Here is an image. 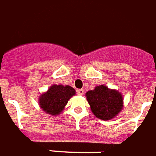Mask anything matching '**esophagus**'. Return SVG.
<instances>
[{
    "label": "esophagus",
    "mask_w": 156,
    "mask_h": 156,
    "mask_svg": "<svg viewBox=\"0 0 156 156\" xmlns=\"http://www.w3.org/2000/svg\"><path fill=\"white\" fill-rule=\"evenodd\" d=\"M77 93H78V95H79V96L83 95L84 90L83 89H78V91H77Z\"/></svg>",
    "instance_id": "1"
}]
</instances>
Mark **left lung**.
<instances>
[{
    "mask_svg": "<svg viewBox=\"0 0 156 156\" xmlns=\"http://www.w3.org/2000/svg\"><path fill=\"white\" fill-rule=\"evenodd\" d=\"M90 108L94 116L103 121L116 117L123 108V97L118 90L99 85L86 93Z\"/></svg>",
    "mask_w": 156,
    "mask_h": 156,
    "instance_id": "obj_1",
    "label": "left lung"
}]
</instances>
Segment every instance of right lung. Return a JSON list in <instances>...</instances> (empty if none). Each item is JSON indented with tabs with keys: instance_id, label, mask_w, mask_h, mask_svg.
Here are the masks:
<instances>
[{
	"instance_id": "obj_1",
	"label": "right lung",
	"mask_w": 156,
	"mask_h": 156,
	"mask_svg": "<svg viewBox=\"0 0 156 156\" xmlns=\"http://www.w3.org/2000/svg\"><path fill=\"white\" fill-rule=\"evenodd\" d=\"M76 94L73 87L69 85L54 84L39 98V105L44 112L58 116L65 108L68 101Z\"/></svg>"
}]
</instances>
